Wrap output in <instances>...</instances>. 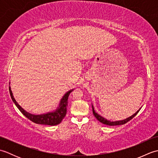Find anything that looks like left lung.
Returning a JSON list of instances; mask_svg holds the SVG:
<instances>
[{
  "label": "left lung",
  "instance_id": "8db88e82",
  "mask_svg": "<svg viewBox=\"0 0 158 158\" xmlns=\"http://www.w3.org/2000/svg\"><path fill=\"white\" fill-rule=\"evenodd\" d=\"M92 106L93 114H94V117H96V118L98 119L100 122H101L102 123L105 124V125H108V126H119V125H123V124H125L127 122H129L130 120L132 119L133 117H135L137 115V113H139V111L140 109V108L135 114H133L132 115H131L130 117H127V118H126L125 119L119 120V121H115V122H111V121L107 120L106 119L104 118L103 117H102L101 115H100L99 114L96 113L95 110H94V106H93L92 105Z\"/></svg>",
  "mask_w": 158,
  "mask_h": 158
}]
</instances>
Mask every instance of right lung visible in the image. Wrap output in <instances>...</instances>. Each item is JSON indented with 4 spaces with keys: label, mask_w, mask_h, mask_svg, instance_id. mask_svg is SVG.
<instances>
[{
    "label": "right lung",
    "mask_w": 158,
    "mask_h": 158,
    "mask_svg": "<svg viewBox=\"0 0 158 158\" xmlns=\"http://www.w3.org/2000/svg\"><path fill=\"white\" fill-rule=\"evenodd\" d=\"M74 89H72L67 92L64 95L62 96V98L60 100L58 106L57 107L56 109L53 110L51 112H48L43 114H40V115H34L26 111V110L23 109L22 107L20 106L19 104L17 102L14 96L13 95L12 91L11 89V87L9 86V92L11 95V99L13 102L15 103V106L18 107V109L22 112L23 115L27 117L32 122L38 124H42V125H49V126H56L58 125L60 123H61L62 120L64 117L66 116L67 111V106H68V98Z\"/></svg>",
    "instance_id": "1"
}]
</instances>
